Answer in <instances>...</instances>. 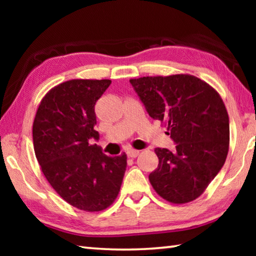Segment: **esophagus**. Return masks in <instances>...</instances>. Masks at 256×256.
Segmentation results:
<instances>
[{"label":"esophagus","mask_w":256,"mask_h":256,"mask_svg":"<svg viewBox=\"0 0 256 256\" xmlns=\"http://www.w3.org/2000/svg\"><path fill=\"white\" fill-rule=\"evenodd\" d=\"M126 154H128V158H136L138 156V154H140V151H138V150H128Z\"/></svg>","instance_id":"obj_1"}]
</instances>
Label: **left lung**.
Masks as SVG:
<instances>
[{
	"mask_svg": "<svg viewBox=\"0 0 256 256\" xmlns=\"http://www.w3.org/2000/svg\"><path fill=\"white\" fill-rule=\"evenodd\" d=\"M148 114L167 128L174 151L156 148L158 168L149 180L175 204L194 201L222 170L229 150V118L218 92L190 74L130 80Z\"/></svg>",
	"mask_w": 256,
	"mask_h": 256,
	"instance_id": "obj_1",
	"label": "left lung"
}]
</instances>
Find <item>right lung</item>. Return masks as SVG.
Instances as JSON below:
<instances>
[{
  "label": "right lung",
  "mask_w": 256,
  "mask_h": 256,
  "mask_svg": "<svg viewBox=\"0 0 256 256\" xmlns=\"http://www.w3.org/2000/svg\"><path fill=\"white\" fill-rule=\"evenodd\" d=\"M110 80L73 79L42 97L32 124L34 154L45 178L68 204L86 212L112 206L126 170V154L108 157L98 140L94 105Z\"/></svg>",
  "instance_id": "add662e5"
}]
</instances>
